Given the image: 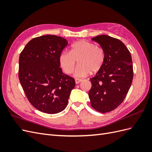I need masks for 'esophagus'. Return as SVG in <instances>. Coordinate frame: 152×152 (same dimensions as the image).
Returning a JSON list of instances; mask_svg holds the SVG:
<instances>
[{"label":"esophagus","instance_id":"obj_1","mask_svg":"<svg viewBox=\"0 0 152 152\" xmlns=\"http://www.w3.org/2000/svg\"><path fill=\"white\" fill-rule=\"evenodd\" d=\"M82 81V79H75V83H76V84H79L80 82H81Z\"/></svg>","mask_w":152,"mask_h":152}]
</instances>
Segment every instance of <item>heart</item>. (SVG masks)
Listing matches in <instances>:
<instances>
[{
  "instance_id": "b5f03b06",
  "label": "heart",
  "mask_w": 152,
  "mask_h": 152,
  "mask_svg": "<svg viewBox=\"0 0 152 152\" xmlns=\"http://www.w3.org/2000/svg\"><path fill=\"white\" fill-rule=\"evenodd\" d=\"M79 59V66L74 72L76 77H84L91 72L96 73L102 68L104 53L100 47L86 40H79L73 43L70 52H63L59 56V63L63 71L70 74L73 71L76 61Z\"/></svg>"
}]
</instances>
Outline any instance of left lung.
Returning a JSON list of instances; mask_svg holds the SVG:
<instances>
[{
  "label": "left lung",
  "mask_w": 152,
  "mask_h": 152,
  "mask_svg": "<svg viewBox=\"0 0 152 152\" xmlns=\"http://www.w3.org/2000/svg\"><path fill=\"white\" fill-rule=\"evenodd\" d=\"M92 40L102 47L104 60L100 70L90 79L92 87L89 97L94 110L107 113L123 102L130 89L133 79L131 55L125 44L117 39L102 35Z\"/></svg>",
  "instance_id": "8db88e82"
}]
</instances>
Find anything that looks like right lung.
Segmentation results:
<instances>
[{"instance_id":"right-lung-1","label":"right lung","mask_w":152,"mask_h":152,"mask_svg":"<svg viewBox=\"0 0 152 152\" xmlns=\"http://www.w3.org/2000/svg\"><path fill=\"white\" fill-rule=\"evenodd\" d=\"M66 39L46 35L31 39L20 55L19 79L26 98L39 111L54 114L65 110L75 82L62 72L59 56Z\"/></svg>"}]
</instances>
